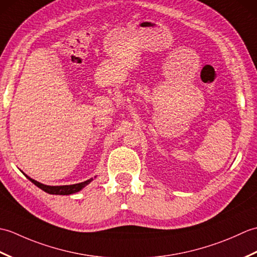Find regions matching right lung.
<instances>
[{"mask_svg":"<svg viewBox=\"0 0 257 257\" xmlns=\"http://www.w3.org/2000/svg\"><path fill=\"white\" fill-rule=\"evenodd\" d=\"M25 177L29 179L32 183H34L36 187L42 189L43 191H45L46 193L59 194V195H68V194L79 192L81 189H84L86 185H88L92 181V178H90L88 180H86V181H84V182L69 184V185H46V184H43L41 182L36 181V180H34V179L30 178L29 176H26V174H25Z\"/></svg>","mask_w":257,"mask_h":257,"instance_id":"1","label":"right lung"}]
</instances>
